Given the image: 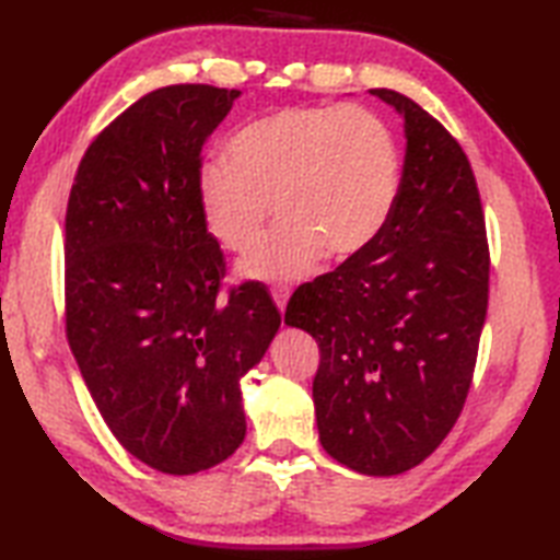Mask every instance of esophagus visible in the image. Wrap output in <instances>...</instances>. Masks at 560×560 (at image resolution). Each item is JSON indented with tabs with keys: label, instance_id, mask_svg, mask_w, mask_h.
Listing matches in <instances>:
<instances>
[{
	"label": "esophagus",
	"instance_id": "esophagus-1",
	"mask_svg": "<svg viewBox=\"0 0 560 560\" xmlns=\"http://www.w3.org/2000/svg\"><path fill=\"white\" fill-rule=\"evenodd\" d=\"M271 299H273V303H277V307H279V311L283 313V311H287V301H289V289H287V287H273V289H271Z\"/></svg>",
	"mask_w": 560,
	"mask_h": 560
}]
</instances>
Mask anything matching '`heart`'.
Returning <instances> with one entry per match:
<instances>
[{
  "label": "heart",
  "mask_w": 560,
  "mask_h": 560,
  "mask_svg": "<svg viewBox=\"0 0 560 560\" xmlns=\"http://www.w3.org/2000/svg\"><path fill=\"white\" fill-rule=\"evenodd\" d=\"M399 192V147L377 113L361 105H293L243 127L225 161L197 175L209 235L243 255L277 229L243 265L257 281H295L323 255H359L383 233Z\"/></svg>",
  "instance_id": "heart-1"
}]
</instances>
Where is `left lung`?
<instances>
[{
  "instance_id": "8db88e82",
  "label": "left lung",
  "mask_w": 560,
  "mask_h": 560,
  "mask_svg": "<svg viewBox=\"0 0 560 560\" xmlns=\"http://www.w3.org/2000/svg\"><path fill=\"white\" fill-rule=\"evenodd\" d=\"M404 117V171L383 233L295 289L283 323L313 335V399L327 455L395 477L443 443L467 401L489 305L477 177L419 103L371 89Z\"/></svg>"
}]
</instances>
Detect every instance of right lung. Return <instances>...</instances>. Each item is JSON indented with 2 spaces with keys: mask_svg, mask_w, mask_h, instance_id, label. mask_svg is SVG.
Masks as SVG:
<instances>
[{
  "mask_svg": "<svg viewBox=\"0 0 560 560\" xmlns=\"http://www.w3.org/2000/svg\"><path fill=\"white\" fill-rule=\"evenodd\" d=\"M237 89L175 83L83 153L65 219L67 341L129 455L187 477L241 447V380L281 325L267 289L219 299L225 259L201 221V149Z\"/></svg>",
  "mask_w": 560,
  "mask_h": 560,
  "instance_id": "obj_1",
  "label": "right lung"
}]
</instances>
